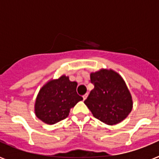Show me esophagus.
Listing matches in <instances>:
<instances>
[{"mask_svg": "<svg viewBox=\"0 0 159 159\" xmlns=\"http://www.w3.org/2000/svg\"><path fill=\"white\" fill-rule=\"evenodd\" d=\"M88 93H86V94H85V95H83V98H84V100H85V99H86L87 98H88Z\"/></svg>", "mask_w": 159, "mask_h": 159, "instance_id": "34e87169", "label": "esophagus"}]
</instances>
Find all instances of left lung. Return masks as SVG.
<instances>
[{
  "instance_id": "obj_1",
  "label": "left lung",
  "mask_w": 159,
  "mask_h": 159,
  "mask_svg": "<svg viewBox=\"0 0 159 159\" xmlns=\"http://www.w3.org/2000/svg\"><path fill=\"white\" fill-rule=\"evenodd\" d=\"M94 84L84 103L95 118L107 125L121 123L130 113L133 100L123 77L112 69H102L90 75Z\"/></svg>"
}]
</instances>
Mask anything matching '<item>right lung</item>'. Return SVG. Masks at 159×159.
I'll return each instance as SVG.
<instances>
[{
	"mask_svg": "<svg viewBox=\"0 0 159 159\" xmlns=\"http://www.w3.org/2000/svg\"><path fill=\"white\" fill-rule=\"evenodd\" d=\"M76 87L77 82L70 81L65 75L48 81L36 96L34 106L36 117L49 125L66 119L70 109L83 100V97L77 94Z\"/></svg>",
	"mask_w": 159,
	"mask_h": 159,
	"instance_id": "1",
	"label": "right lung"
}]
</instances>
